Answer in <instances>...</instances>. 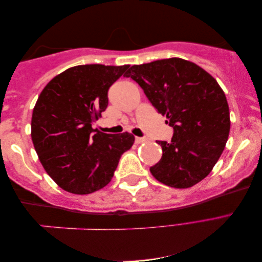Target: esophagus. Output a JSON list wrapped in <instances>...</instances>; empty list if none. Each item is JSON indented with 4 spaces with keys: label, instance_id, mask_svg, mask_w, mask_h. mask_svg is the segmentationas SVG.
<instances>
[{
    "label": "esophagus",
    "instance_id": "1",
    "mask_svg": "<svg viewBox=\"0 0 262 262\" xmlns=\"http://www.w3.org/2000/svg\"><path fill=\"white\" fill-rule=\"evenodd\" d=\"M135 140L137 144H141V143H145V141H146V138H144V137H136Z\"/></svg>",
    "mask_w": 262,
    "mask_h": 262
}]
</instances>
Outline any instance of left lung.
I'll return each instance as SVG.
<instances>
[{
  "instance_id": "8db88e82",
  "label": "left lung",
  "mask_w": 262,
  "mask_h": 262,
  "mask_svg": "<svg viewBox=\"0 0 262 262\" xmlns=\"http://www.w3.org/2000/svg\"><path fill=\"white\" fill-rule=\"evenodd\" d=\"M157 111L168 118L170 143L158 140L160 161L149 170L158 181L189 188L207 178L224 151L230 132V111L217 81L196 63L169 58L128 70Z\"/></svg>"
}]
</instances>
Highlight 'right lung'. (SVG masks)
I'll return each mask as SVG.
<instances>
[{
    "label": "right lung",
    "mask_w": 262,
    "mask_h": 262,
    "mask_svg": "<svg viewBox=\"0 0 262 262\" xmlns=\"http://www.w3.org/2000/svg\"><path fill=\"white\" fill-rule=\"evenodd\" d=\"M128 65H80L55 76L33 108L31 138L46 173L63 190L76 195L102 189L114 177L122 154L135 137L93 128L108 106L109 88Z\"/></svg>",
    "instance_id": "obj_1"
}]
</instances>
